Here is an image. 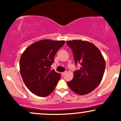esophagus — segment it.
I'll return each instance as SVG.
<instances>
[{"label": "esophagus", "mask_w": 121, "mask_h": 121, "mask_svg": "<svg viewBox=\"0 0 121 121\" xmlns=\"http://www.w3.org/2000/svg\"><path fill=\"white\" fill-rule=\"evenodd\" d=\"M65 73H66V72H62V73H61V74H62V76H64Z\"/></svg>", "instance_id": "34e87169"}]
</instances>
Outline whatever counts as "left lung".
Returning a JSON list of instances; mask_svg holds the SVG:
<instances>
[{"label": "left lung", "mask_w": 121, "mask_h": 121, "mask_svg": "<svg viewBox=\"0 0 121 121\" xmlns=\"http://www.w3.org/2000/svg\"><path fill=\"white\" fill-rule=\"evenodd\" d=\"M66 44L72 49L76 65H81L68 84L79 95L89 93L101 82L105 69V60L100 51L91 43L76 40L66 41Z\"/></svg>", "instance_id": "1"}]
</instances>
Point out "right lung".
Masks as SVG:
<instances>
[{
    "instance_id": "obj_1",
    "label": "right lung",
    "mask_w": 121,
    "mask_h": 121,
    "mask_svg": "<svg viewBox=\"0 0 121 121\" xmlns=\"http://www.w3.org/2000/svg\"><path fill=\"white\" fill-rule=\"evenodd\" d=\"M65 41L42 40L34 43L24 51L20 60V74L30 91L40 97H47L55 90L61 74L51 65L55 54Z\"/></svg>"
}]
</instances>
